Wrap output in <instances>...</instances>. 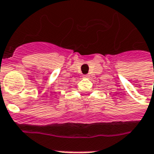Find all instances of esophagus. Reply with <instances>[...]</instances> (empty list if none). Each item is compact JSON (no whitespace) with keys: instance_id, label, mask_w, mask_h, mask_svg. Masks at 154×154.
<instances>
[{"instance_id":"obj_1","label":"esophagus","mask_w":154,"mask_h":154,"mask_svg":"<svg viewBox=\"0 0 154 154\" xmlns=\"http://www.w3.org/2000/svg\"><path fill=\"white\" fill-rule=\"evenodd\" d=\"M82 77H84V78H88V77H89V76H88V75H83V76H82Z\"/></svg>"}]
</instances>
